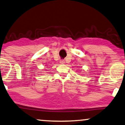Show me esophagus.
<instances>
[{"mask_svg": "<svg viewBox=\"0 0 125 125\" xmlns=\"http://www.w3.org/2000/svg\"><path fill=\"white\" fill-rule=\"evenodd\" d=\"M65 61L64 60H61L60 61V63L61 64H64Z\"/></svg>", "mask_w": 125, "mask_h": 125, "instance_id": "34e87169", "label": "esophagus"}]
</instances>
